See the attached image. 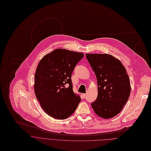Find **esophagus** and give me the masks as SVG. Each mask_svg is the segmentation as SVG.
Masks as SVG:
<instances>
[{"mask_svg": "<svg viewBox=\"0 0 151 151\" xmlns=\"http://www.w3.org/2000/svg\"><path fill=\"white\" fill-rule=\"evenodd\" d=\"M82 95H83V97L84 98H85L86 97V93H83Z\"/></svg>", "mask_w": 151, "mask_h": 151, "instance_id": "obj_1", "label": "esophagus"}]
</instances>
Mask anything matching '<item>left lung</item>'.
Instances as JSON below:
<instances>
[{
  "instance_id": "obj_1",
  "label": "left lung",
  "mask_w": 151,
  "mask_h": 151,
  "mask_svg": "<svg viewBox=\"0 0 151 151\" xmlns=\"http://www.w3.org/2000/svg\"><path fill=\"white\" fill-rule=\"evenodd\" d=\"M98 83V96L91 105L104 119L117 115L127 103L131 92L129 77L122 62L109 54L86 53Z\"/></svg>"
}]
</instances>
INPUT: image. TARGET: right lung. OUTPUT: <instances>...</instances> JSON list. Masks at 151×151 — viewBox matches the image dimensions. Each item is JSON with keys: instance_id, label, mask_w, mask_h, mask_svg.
I'll return each mask as SVG.
<instances>
[{"instance_id": "obj_1", "label": "right lung", "mask_w": 151, "mask_h": 151, "mask_svg": "<svg viewBox=\"0 0 151 151\" xmlns=\"http://www.w3.org/2000/svg\"><path fill=\"white\" fill-rule=\"evenodd\" d=\"M83 53L57 49L39 62L34 77V91L41 108L53 118L64 120L76 111L80 96L73 90L71 74L83 58ZM69 86L66 88L65 86Z\"/></svg>"}]
</instances>
